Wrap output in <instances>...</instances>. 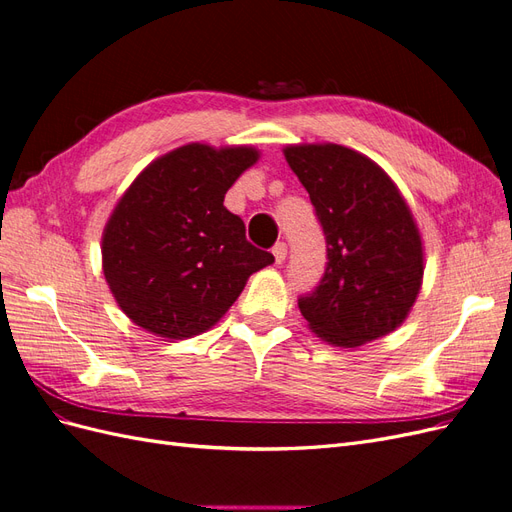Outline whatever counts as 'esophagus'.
I'll return each instance as SVG.
<instances>
[{"mask_svg": "<svg viewBox=\"0 0 512 512\" xmlns=\"http://www.w3.org/2000/svg\"><path fill=\"white\" fill-rule=\"evenodd\" d=\"M273 256H275V262L277 265H282V262L286 260V256H288V245L284 243V241H277L275 245H273Z\"/></svg>", "mask_w": 512, "mask_h": 512, "instance_id": "1", "label": "esophagus"}]
</instances>
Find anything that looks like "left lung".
<instances>
[{
	"instance_id": "8db88e82",
	"label": "left lung",
	"mask_w": 512,
	"mask_h": 512,
	"mask_svg": "<svg viewBox=\"0 0 512 512\" xmlns=\"http://www.w3.org/2000/svg\"><path fill=\"white\" fill-rule=\"evenodd\" d=\"M284 156L305 185L327 241V267L299 309L318 337L354 348L395 331L421 290L423 245L384 170L342 145H294Z\"/></svg>"
}]
</instances>
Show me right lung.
I'll return each mask as SVG.
<instances>
[{
  "mask_svg": "<svg viewBox=\"0 0 512 512\" xmlns=\"http://www.w3.org/2000/svg\"><path fill=\"white\" fill-rule=\"evenodd\" d=\"M258 160L252 147L183 145L151 162L115 207L102 237L104 277L126 316L183 339L213 327L271 252L245 239L224 207L232 183Z\"/></svg>",
  "mask_w": 512,
  "mask_h": 512,
  "instance_id": "right-lung-1",
  "label": "right lung"
}]
</instances>
